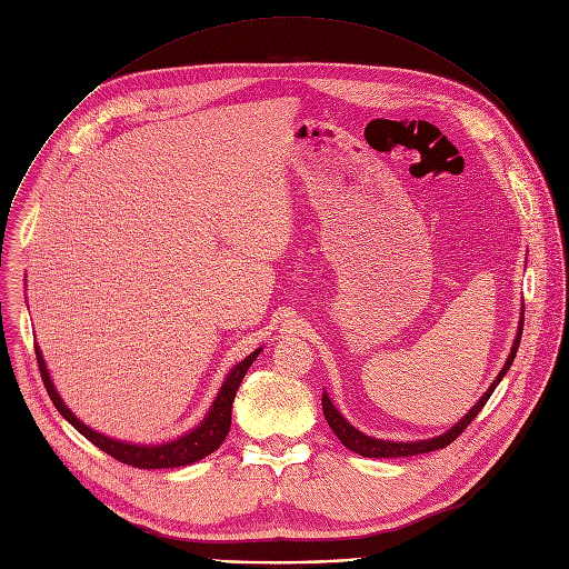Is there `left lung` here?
<instances>
[{
	"instance_id": "8db88e82",
	"label": "left lung",
	"mask_w": 569,
	"mask_h": 569,
	"mask_svg": "<svg viewBox=\"0 0 569 569\" xmlns=\"http://www.w3.org/2000/svg\"><path fill=\"white\" fill-rule=\"evenodd\" d=\"M521 312H523V310H521ZM521 330H523V319H519L517 337H515V341H512L510 356H508L503 369L499 371L497 380L488 387L486 395L478 399V403H476L453 428H449L445 435H437V437H432V440H419V442H389V440H376V437H369V435L360 432L356 426L348 423V421L341 417V412L332 406V401L328 399L326 391H323L321 403H323L326 421H328V426L332 428V432L339 437V442H341L346 449H351V451H356V453H360V456H365V458H401V456H419V453L445 449V447H449V445L456 440V437L476 419V415H478L480 410H483V406H486L488 399L492 397V391L497 389V385L501 382V378L508 373V369H510V365H512V360H515L517 348H519V341H521Z\"/></svg>"
}]
</instances>
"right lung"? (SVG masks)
Here are the masks:
<instances>
[{
	"label": "right lung",
	"instance_id": "right-lung-1",
	"mask_svg": "<svg viewBox=\"0 0 569 569\" xmlns=\"http://www.w3.org/2000/svg\"><path fill=\"white\" fill-rule=\"evenodd\" d=\"M36 348V360H38V369H40V378H42V385H46L48 395L54 403V408L63 415V419H68V423H72L86 440L93 442L98 449H102L104 453H109L111 458L124 462V465H132V467H139V469H168V467H184V465H191V462H198L202 460L204 456L213 453L218 447L223 445V440L230 432V423H232V403H234V397H237V389L246 376V371L250 369V365L257 360L261 348H257V351H252L246 360H241L226 378V382L221 385V391H218V397L213 401V406L209 408L207 417L200 421V426H196L191 432L182 435L180 440H172V442H166V445H154V447H148V445H127V442H120V440H111V437L93 430L86 426L83 421H79L70 408L61 401V397L57 395V389L52 385V378L48 373V367H46V360H42V353L40 348Z\"/></svg>",
	"mask_w": 569,
	"mask_h": 569
}]
</instances>
